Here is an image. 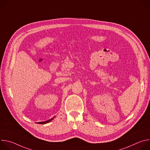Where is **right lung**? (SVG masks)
Instances as JSON below:
<instances>
[{
    "mask_svg": "<svg viewBox=\"0 0 150 150\" xmlns=\"http://www.w3.org/2000/svg\"><path fill=\"white\" fill-rule=\"evenodd\" d=\"M54 117H55V116H54L53 118H52V119H50L47 120V121H45V122H37V123H39V124H46V123H47L50 122V121H52V120H53V119L54 118Z\"/></svg>",
    "mask_w": 150,
    "mask_h": 150,
    "instance_id": "1",
    "label": "right lung"
}]
</instances>
